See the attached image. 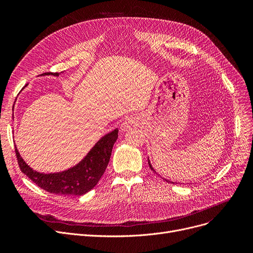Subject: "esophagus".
Masks as SVG:
<instances>
[{
  "label": "esophagus",
  "instance_id": "34e87169",
  "mask_svg": "<svg viewBox=\"0 0 253 253\" xmlns=\"http://www.w3.org/2000/svg\"><path fill=\"white\" fill-rule=\"evenodd\" d=\"M135 124H136V122L133 118H126L121 124V129L123 131H127L131 127H133Z\"/></svg>",
  "mask_w": 253,
  "mask_h": 253
}]
</instances>
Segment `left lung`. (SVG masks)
<instances>
[{
  "mask_svg": "<svg viewBox=\"0 0 253 253\" xmlns=\"http://www.w3.org/2000/svg\"><path fill=\"white\" fill-rule=\"evenodd\" d=\"M148 160H149V165H150V168H151V169H152V170H153V171L155 172V173H156V174H158V172H156V170H155V169H154V167L152 166V164H151V161H150V159H148ZM163 179H164V180H166L167 182H171V183H175V182H173V181H170V180H168V179H166V178H163ZM176 183H177V182H176Z\"/></svg>",
  "mask_w": 253,
  "mask_h": 253,
  "instance_id": "obj_1",
  "label": "left lung"
}]
</instances>
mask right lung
I'll use <instances>...</instances> for the list:
<instances>
[{
    "label": "right lung",
    "mask_w": 253,
    "mask_h": 253,
    "mask_svg": "<svg viewBox=\"0 0 253 253\" xmlns=\"http://www.w3.org/2000/svg\"><path fill=\"white\" fill-rule=\"evenodd\" d=\"M58 77L61 73H46L41 76ZM28 86L26 84L24 88ZM23 90V89H22ZM119 129L103 135L93 145L81 161L76 165L58 172H40L33 169L23 158L15 145V153L19 167L23 173L32 179L38 187L56 195L82 196L95 187L104 173L110 162L112 150L118 138Z\"/></svg>",
    "instance_id": "obj_1"
}]
</instances>
